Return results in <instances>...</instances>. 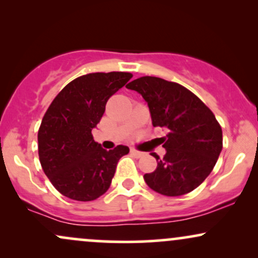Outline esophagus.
Returning a JSON list of instances; mask_svg holds the SVG:
<instances>
[{
	"mask_svg": "<svg viewBox=\"0 0 258 258\" xmlns=\"http://www.w3.org/2000/svg\"><path fill=\"white\" fill-rule=\"evenodd\" d=\"M131 154L133 156H136V158H142V156H143V152H139V150H137V149H135V148H132L131 149Z\"/></svg>",
	"mask_w": 258,
	"mask_h": 258,
	"instance_id": "1",
	"label": "esophagus"
}]
</instances>
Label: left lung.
<instances>
[{
	"label": "left lung",
	"instance_id": "left-lung-1",
	"mask_svg": "<svg viewBox=\"0 0 258 258\" xmlns=\"http://www.w3.org/2000/svg\"><path fill=\"white\" fill-rule=\"evenodd\" d=\"M142 94L149 106L154 127H165L158 138L166 149L158 167L144 174L149 188L166 197H179L198 188L214 170L223 147L222 128L197 96L176 82L143 76L126 86Z\"/></svg>",
	"mask_w": 258,
	"mask_h": 258
}]
</instances>
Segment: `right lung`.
<instances>
[{
    "mask_svg": "<svg viewBox=\"0 0 258 258\" xmlns=\"http://www.w3.org/2000/svg\"><path fill=\"white\" fill-rule=\"evenodd\" d=\"M131 73H92L73 80L57 94L38 128V158L43 172L64 197L91 201L109 189L126 146L105 150L94 142L92 128L114 93Z\"/></svg>",
    "mask_w": 258,
    "mask_h": 258,
    "instance_id": "1",
    "label": "right lung"
}]
</instances>
